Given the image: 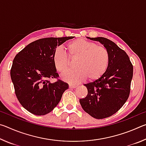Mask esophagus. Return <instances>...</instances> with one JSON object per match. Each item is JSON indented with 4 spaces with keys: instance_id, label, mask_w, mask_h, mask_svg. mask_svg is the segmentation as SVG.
Segmentation results:
<instances>
[{
    "instance_id": "1",
    "label": "esophagus",
    "mask_w": 146,
    "mask_h": 146,
    "mask_svg": "<svg viewBox=\"0 0 146 146\" xmlns=\"http://www.w3.org/2000/svg\"><path fill=\"white\" fill-rule=\"evenodd\" d=\"M69 87H70V88H71V89H73V88H75L77 87V86L74 85V84H70L69 85Z\"/></svg>"
}]
</instances>
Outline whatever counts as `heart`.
<instances>
[{
	"mask_svg": "<svg viewBox=\"0 0 146 146\" xmlns=\"http://www.w3.org/2000/svg\"><path fill=\"white\" fill-rule=\"evenodd\" d=\"M68 56L72 60H77V69L66 71L62 75L64 80L71 84H78L88 77L95 80L104 75L110 63V54L107 49L96 43L78 38L67 45ZM53 61L56 70L60 73L66 71L69 58L62 49L56 48L53 54Z\"/></svg>",
	"mask_w": 146,
	"mask_h": 146,
	"instance_id": "1",
	"label": "heart"
}]
</instances>
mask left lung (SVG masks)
<instances>
[{"instance_id": "left-lung-1", "label": "left lung", "mask_w": 146, "mask_h": 146, "mask_svg": "<svg viewBox=\"0 0 146 146\" xmlns=\"http://www.w3.org/2000/svg\"><path fill=\"white\" fill-rule=\"evenodd\" d=\"M87 38L99 42L110 54V63L104 75L92 82L84 84L88 95L79 102L91 117L102 119L117 113L129 95L133 67L124 51L104 37Z\"/></svg>"}]
</instances>
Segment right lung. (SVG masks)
I'll list each match as a JSON object with an SVG mask.
<instances>
[{
	"instance_id": "right-lung-1",
	"label": "right lung",
	"mask_w": 146,
	"mask_h": 146,
	"mask_svg": "<svg viewBox=\"0 0 146 146\" xmlns=\"http://www.w3.org/2000/svg\"><path fill=\"white\" fill-rule=\"evenodd\" d=\"M74 36L41 38L29 44L15 56L10 71L17 98L23 107L35 115L53 110L69 85L57 78L53 54L56 46Z\"/></svg>"
}]
</instances>
